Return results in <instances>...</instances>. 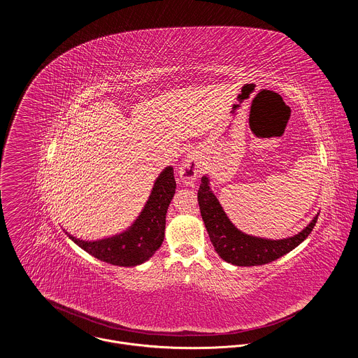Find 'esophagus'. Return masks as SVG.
Segmentation results:
<instances>
[{
    "instance_id": "esophagus-1",
    "label": "esophagus",
    "mask_w": 358,
    "mask_h": 358,
    "mask_svg": "<svg viewBox=\"0 0 358 358\" xmlns=\"http://www.w3.org/2000/svg\"><path fill=\"white\" fill-rule=\"evenodd\" d=\"M202 152L196 148L194 150H189L188 155L185 156V159L182 160L181 166H180V170H178V174H180V178L184 184L187 185H192L196 180V176L199 173V169L202 166Z\"/></svg>"
}]
</instances>
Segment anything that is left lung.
<instances>
[{"mask_svg":"<svg viewBox=\"0 0 358 358\" xmlns=\"http://www.w3.org/2000/svg\"><path fill=\"white\" fill-rule=\"evenodd\" d=\"M198 203L202 221L206 224L217 253L221 259L236 266H258L279 259L310 235L319 217H313L309 225H306L299 234L283 239H269L245 234L228 218L220 199L211 189L207 174L201 177Z\"/></svg>","mask_w":358,"mask_h":358,"instance_id":"left-lung-1","label":"left lung"}]
</instances>
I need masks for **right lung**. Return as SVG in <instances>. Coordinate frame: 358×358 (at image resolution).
<instances>
[{"mask_svg": "<svg viewBox=\"0 0 358 358\" xmlns=\"http://www.w3.org/2000/svg\"><path fill=\"white\" fill-rule=\"evenodd\" d=\"M176 188L174 170L169 166L159 174L143 210L124 231L94 241L76 238L68 231L65 234L99 261L126 268L141 265L159 250L164 241L166 215Z\"/></svg>", "mask_w": 358, "mask_h": 358, "instance_id": "obj_1", "label": "right lung"}]
</instances>
